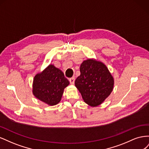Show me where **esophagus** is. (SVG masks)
I'll use <instances>...</instances> for the list:
<instances>
[{
    "instance_id": "34e87169",
    "label": "esophagus",
    "mask_w": 149,
    "mask_h": 149,
    "mask_svg": "<svg viewBox=\"0 0 149 149\" xmlns=\"http://www.w3.org/2000/svg\"><path fill=\"white\" fill-rule=\"evenodd\" d=\"M69 81H70V83H71V84H74V81H75V78H74V77H72V78H71L69 79Z\"/></svg>"
}]
</instances>
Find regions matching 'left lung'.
<instances>
[{
  "label": "left lung",
  "mask_w": 149,
  "mask_h": 149,
  "mask_svg": "<svg viewBox=\"0 0 149 149\" xmlns=\"http://www.w3.org/2000/svg\"><path fill=\"white\" fill-rule=\"evenodd\" d=\"M80 72L74 84L83 100L92 107L100 105L114 87V78L109 70L101 61L88 59L81 65Z\"/></svg>",
  "instance_id": "left-lung-1"
}]
</instances>
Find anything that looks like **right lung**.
<instances>
[{"label":"right lung","mask_w":149,"mask_h":149,"mask_svg":"<svg viewBox=\"0 0 149 149\" xmlns=\"http://www.w3.org/2000/svg\"><path fill=\"white\" fill-rule=\"evenodd\" d=\"M69 84V81L60 69L49 65L35 76L32 93L39 100L54 106L61 101L64 89Z\"/></svg>","instance_id":"right-lung-1"}]
</instances>
